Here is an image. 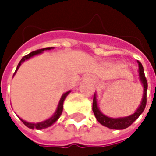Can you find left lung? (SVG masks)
Listing matches in <instances>:
<instances>
[{"instance_id":"left-lung-1","label":"left lung","mask_w":156,"mask_h":156,"mask_svg":"<svg viewBox=\"0 0 156 156\" xmlns=\"http://www.w3.org/2000/svg\"><path fill=\"white\" fill-rule=\"evenodd\" d=\"M138 67H139V78H140L141 82L143 84L144 87V95H143V98H142V102H141L139 108L137 110L131 115L129 116H126V117H118V118H112L108 117L105 115H103L101 113V111L99 110L98 107V103H97V96L96 94L94 95V98H93V112L94 115L97 118V120L103 125L104 126H107L110 129H116V130H121V129H125L127 128L128 126H130L143 113V111L145 108L146 106V91H147V80L144 76V68L141 64V62L138 61Z\"/></svg>"}]
</instances>
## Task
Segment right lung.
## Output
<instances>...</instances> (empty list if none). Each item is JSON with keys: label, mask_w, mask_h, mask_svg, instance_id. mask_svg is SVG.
<instances>
[{"label": "right lung", "mask_w": 156, "mask_h": 156, "mask_svg": "<svg viewBox=\"0 0 156 156\" xmlns=\"http://www.w3.org/2000/svg\"><path fill=\"white\" fill-rule=\"evenodd\" d=\"M51 48H53L48 47V48H41V49H37V50L32 51V52H30V54H28V55L24 56V57L20 59V63L18 64V66H17V69H16L14 74H15L16 71L18 70V69L20 68V66L21 65V63H22L23 61H25V60H27V59L30 58L31 57H33V56H35V55L41 54V52H43L44 50H49V49H51ZM69 92H70V91H68V92H66V93H64V94L62 95V97H61V98H60V100H59V103H58V108H57L56 112L54 113V115H53L50 118H48V119H47V120H45V121H43V122H40V123H36V124H34V123H29V122H26L25 120H22L21 118H20V119L22 121V123H23L27 127H29V128H30V129H38V130H41V129H44V128L49 127V126H52V125H53V124H54L58 119V117L60 116V115H61V113H62V110H63V103H64V100H65L66 97L69 94Z\"/></svg>", "instance_id": "right-lung-1"}]
</instances>
